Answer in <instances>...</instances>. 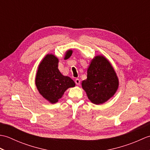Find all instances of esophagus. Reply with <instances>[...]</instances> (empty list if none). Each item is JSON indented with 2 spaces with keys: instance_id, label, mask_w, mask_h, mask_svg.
<instances>
[{
  "instance_id": "esophagus-1",
  "label": "esophagus",
  "mask_w": 150,
  "mask_h": 150,
  "mask_svg": "<svg viewBox=\"0 0 150 150\" xmlns=\"http://www.w3.org/2000/svg\"><path fill=\"white\" fill-rule=\"evenodd\" d=\"M75 84H77V85H79V84H80V83H81V81L79 80V79H76L75 81Z\"/></svg>"
}]
</instances>
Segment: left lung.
Here are the masks:
<instances>
[{"instance_id":"left-lung-1","label":"left lung","mask_w":150,"mask_h":150,"mask_svg":"<svg viewBox=\"0 0 150 150\" xmlns=\"http://www.w3.org/2000/svg\"><path fill=\"white\" fill-rule=\"evenodd\" d=\"M82 86L89 99L95 104L105 103L115 93L119 81L112 66L104 57L96 56L92 60Z\"/></svg>"}]
</instances>
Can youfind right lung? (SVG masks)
<instances>
[{
    "instance_id": "1",
    "label": "right lung",
    "mask_w": 150,
    "mask_h": 150,
    "mask_svg": "<svg viewBox=\"0 0 150 150\" xmlns=\"http://www.w3.org/2000/svg\"><path fill=\"white\" fill-rule=\"evenodd\" d=\"M71 54V50L68 51L64 59L69 58ZM58 63L56 57L52 54L47 55L40 64L35 79L39 93L52 104L58 102L67 89L75 85L71 78L61 74L58 69Z\"/></svg>"
}]
</instances>
